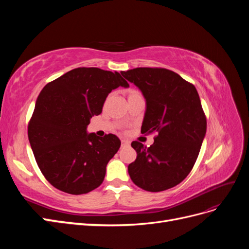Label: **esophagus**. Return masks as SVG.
Wrapping results in <instances>:
<instances>
[{"label": "esophagus", "mask_w": 249, "mask_h": 249, "mask_svg": "<svg viewBox=\"0 0 249 249\" xmlns=\"http://www.w3.org/2000/svg\"><path fill=\"white\" fill-rule=\"evenodd\" d=\"M127 146H130V141L122 140V147H127Z\"/></svg>", "instance_id": "34e87169"}]
</instances>
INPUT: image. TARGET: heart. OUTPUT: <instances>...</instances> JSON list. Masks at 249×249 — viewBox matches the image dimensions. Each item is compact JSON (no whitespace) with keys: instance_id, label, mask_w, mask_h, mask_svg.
Returning <instances> with one entry per match:
<instances>
[{"instance_id":"b5f03b06","label":"heart","mask_w":249,"mask_h":249,"mask_svg":"<svg viewBox=\"0 0 249 249\" xmlns=\"http://www.w3.org/2000/svg\"><path fill=\"white\" fill-rule=\"evenodd\" d=\"M139 96H142V94L136 89H130L129 91H127V100L135 99V97H139Z\"/></svg>"}]
</instances>
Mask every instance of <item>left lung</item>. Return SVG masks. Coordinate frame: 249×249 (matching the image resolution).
Masks as SVG:
<instances>
[{
  "instance_id": "left-lung-1",
  "label": "left lung",
  "mask_w": 249,
  "mask_h": 249,
  "mask_svg": "<svg viewBox=\"0 0 249 249\" xmlns=\"http://www.w3.org/2000/svg\"><path fill=\"white\" fill-rule=\"evenodd\" d=\"M120 73L146 100L141 133H157L149 147L132 142L137 158L127 167L131 179L149 192L170 189L192 170L206 135L207 118L197 90L166 69L137 67Z\"/></svg>"
}]
</instances>
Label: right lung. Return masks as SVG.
<instances>
[{"label":"right lung","instance_id":"right-lung-1","mask_svg":"<svg viewBox=\"0 0 249 249\" xmlns=\"http://www.w3.org/2000/svg\"><path fill=\"white\" fill-rule=\"evenodd\" d=\"M119 86L129 87V83L117 71L78 67L43 87L28 124V137L36 163L52 186L79 195L103 183L120 140L113 134H87L86 127Z\"/></svg>","mask_w":249,"mask_h":249}]
</instances>
